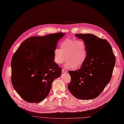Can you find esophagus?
I'll return each instance as SVG.
<instances>
[{"label":"esophagus","mask_w":124,"mask_h":124,"mask_svg":"<svg viewBox=\"0 0 124 124\" xmlns=\"http://www.w3.org/2000/svg\"><path fill=\"white\" fill-rule=\"evenodd\" d=\"M62 73H66V72H67V70L66 69H62Z\"/></svg>","instance_id":"esophagus-1"}]
</instances>
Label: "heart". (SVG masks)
I'll use <instances>...</instances> for the list:
<instances>
[{"instance_id": "heart-1", "label": "heart", "mask_w": 124, "mask_h": 124, "mask_svg": "<svg viewBox=\"0 0 124 124\" xmlns=\"http://www.w3.org/2000/svg\"><path fill=\"white\" fill-rule=\"evenodd\" d=\"M87 49L82 40L66 39L60 44V49H55L54 53V62L62 64L67 59L65 66L67 68H78L83 65L87 57Z\"/></svg>"}]
</instances>
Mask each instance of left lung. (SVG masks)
Wrapping results in <instances>:
<instances>
[{
    "label": "left lung",
    "instance_id": "8db88e82",
    "mask_svg": "<svg viewBox=\"0 0 124 124\" xmlns=\"http://www.w3.org/2000/svg\"><path fill=\"white\" fill-rule=\"evenodd\" d=\"M75 35L84 41L87 49V55L79 69L69 71L71 80L68 88L76 98L94 99L110 81L115 57L110 45L106 39L91 33Z\"/></svg>",
    "mask_w": 124,
    "mask_h": 124
}]
</instances>
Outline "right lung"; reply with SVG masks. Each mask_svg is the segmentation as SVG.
<instances>
[{"instance_id": "add662e5", "label": "right lung", "mask_w": 124, "mask_h": 124, "mask_svg": "<svg viewBox=\"0 0 124 124\" xmlns=\"http://www.w3.org/2000/svg\"><path fill=\"white\" fill-rule=\"evenodd\" d=\"M65 33L32 36L21 44L12 59L11 81L19 96L29 103H40L49 94L62 68L54 62L58 40Z\"/></svg>"}]
</instances>
